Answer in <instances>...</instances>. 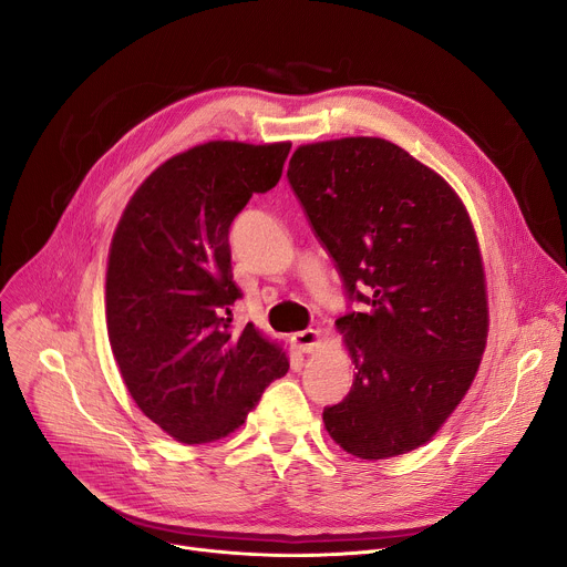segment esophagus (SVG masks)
<instances>
[{"mask_svg": "<svg viewBox=\"0 0 567 567\" xmlns=\"http://www.w3.org/2000/svg\"><path fill=\"white\" fill-rule=\"evenodd\" d=\"M291 341L296 343V348L300 350V352H305V354H309V352H313L316 348H318V341H320V332L318 330H302V332H296L293 337H291Z\"/></svg>", "mask_w": 567, "mask_h": 567, "instance_id": "1", "label": "esophagus"}]
</instances>
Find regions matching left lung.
<instances>
[{
  "mask_svg": "<svg viewBox=\"0 0 567 567\" xmlns=\"http://www.w3.org/2000/svg\"><path fill=\"white\" fill-rule=\"evenodd\" d=\"M287 177L348 300L361 302L337 320L354 381L322 422L361 460L409 453L455 411L487 346L468 213L437 173L374 136L300 145Z\"/></svg>",
  "mask_w": 567,
  "mask_h": 567,
  "instance_id": "obj_1",
  "label": "left lung"
}]
</instances>
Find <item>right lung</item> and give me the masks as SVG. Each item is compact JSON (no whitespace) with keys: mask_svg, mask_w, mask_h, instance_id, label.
I'll use <instances>...</instances> for the list:
<instances>
[{"mask_svg":"<svg viewBox=\"0 0 567 567\" xmlns=\"http://www.w3.org/2000/svg\"><path fill=\"white\" fill-rule=\"evenodd\" d=\"M291 143L210 141L158 166L114 230L107 334L136 406L184 444L245 424L289 361L251 322L237 330L228 228L271 190Z\"/></svg>","mask_w":567,"mask_h":567,"instance_id":"right-lung-1","label":"right lung"}]
</instances>
